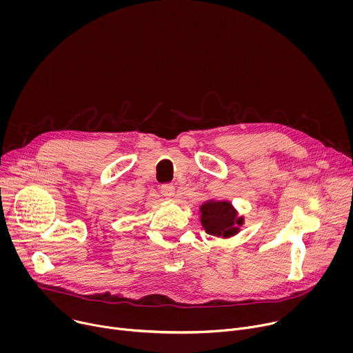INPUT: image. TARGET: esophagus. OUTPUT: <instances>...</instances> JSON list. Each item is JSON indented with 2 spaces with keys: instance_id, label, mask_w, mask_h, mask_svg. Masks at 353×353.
<instances>
[{
  "instance_id": "1",
  "label": "esophagus",
  "mask_w": 353,
  "mask_h": 353,
  "mask_svg": "<svg viewBox=\"0 0 353 353\" xmlns=\"http://www.w3.org/2000/svg\"><path fill=\"white\" fill-rule=\"evenodd\" d=\"M161 194L165 198H173L174 196V185L173 184H162L161 185Z\"/></svg>"
}]
</instances>
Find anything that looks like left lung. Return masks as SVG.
Returning <instances> with one entry per match:
<instances>
[{
  "label": "left lung",
  "instance_id": "8db88e82",
  "mask_svg": "<svg viewBox=\"0 0 353 353\" xmlns=\"http://www.w3.org/2000/svg\"><path fill=\"white\" fill-rule=\"evenodd\" d=\"M201 225L205 232L218 237H232L239 233L244 218L237 215V211L229 201H207L199 208Z\"/></svg>",
  "mask_w": 353,
  "mask_h": 353
}]
</instances>
